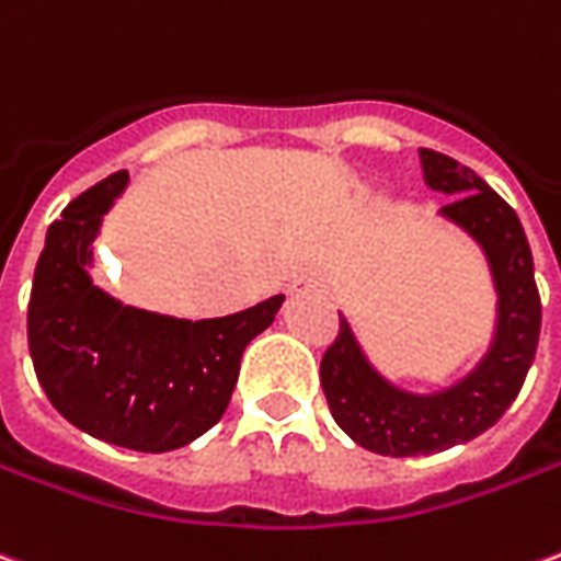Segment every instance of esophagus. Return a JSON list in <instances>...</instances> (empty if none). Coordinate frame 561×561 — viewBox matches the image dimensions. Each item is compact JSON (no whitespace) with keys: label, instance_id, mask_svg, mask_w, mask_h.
<instances>
[{"label":"esophagus","instance_id":"34e87169","mask_svg":"<svg viewBox=\"0 0 561 561\" xmlns=\"http://www.w3.org/2000/svg\"><path fill=\"white\" fill-rule=\"evenodd\" d=\"M288 291L294 294V297H304V294H321V285H316L312 279H297L291 282V288Z\"/></svg>","mask_w":561,"mask_h":561}]
</instances>
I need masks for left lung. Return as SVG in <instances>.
<instances>
[{
  "label": "left lung",
  "mask_w": 561,
  "mask_h": 561,
  "mask_svg": "<svg viewBox=\"0 0 561 561\" xmlns=\"http://www.w3.org/2000/svg\"><path fill=\"white\" fill-rule=\"evenodd\" d=\"M419 160L425 185L453 197L440 215L483 249L499 294V316L483 362L456 386L434 394L389 382L340 316V334L321 355V389L331 416L355 444L391 458L444 453L492 428L523 389L540 336L535 261L516 213L458 160L431 148H419Z\"/></svg>",
  "instance_id": "1"
}]
</instances>
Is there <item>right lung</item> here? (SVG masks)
Here are the masks:
<instances>
[{"label": "right lung", "instance_id": "obj_1", "mask_svg": "<svg viewBox=\"0 0 561 561\" xmlns=\"http://www.w3.org/2000/svg\"><path fill=\"white\" fill-rule=\"evenodd\" d=\"M115 172L88 187L48 227L26 312L42 389L96 440L170 453L225 416L245 346L267 331L282 294L225 319L187 321L124 307L90 279L103 215L127 187Z\"/></svg>", "mask_w": 561, "mask_h": 561}]
</instances>
